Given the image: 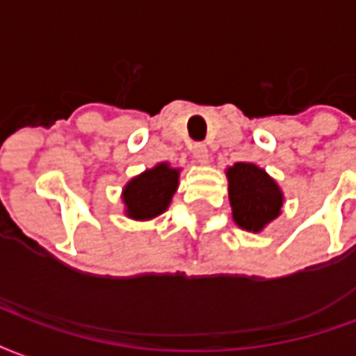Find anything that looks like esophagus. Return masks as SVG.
Masks as SVG:
<instances>
[{"mask_svg": "<svg viewBox=\"0 0 356 356\" xmlns=\"http://www.w3.org/2000/svg\"><path fill=\"white\" fill-rule=\"evenodd\" d=\"M191 153H193V157H195L197 163H201V165H204V163H209V147L204 146V144H193L191 146Z\"/></svg>", "mask_w": 356, "mask_h": 356, "instance_id": "obj_1", "label": "esophagus"}]
</instances>
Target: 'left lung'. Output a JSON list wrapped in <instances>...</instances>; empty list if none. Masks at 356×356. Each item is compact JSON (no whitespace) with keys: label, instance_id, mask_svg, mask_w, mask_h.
<instances>
[{"label":"left lung","instance_id":"1","mask_svg":"<svg viewBox=\"0 0 356 356\" xmlns=\"http://www.w3.org/2000/svg\"><path fill=\"white\" fill-rule=\"evenodd\" d=\"M225 175L229 181L233 220L241 229L260 233L281 214L282 191L264 168L252 163H235Z\"/></svg>","mask_w":356,"mask_h":356}]
</instances>
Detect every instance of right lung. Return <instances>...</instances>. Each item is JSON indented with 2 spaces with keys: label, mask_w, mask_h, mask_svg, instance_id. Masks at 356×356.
<instances>
[{
  "label": "right lung",
  "mask_w": 356,
  "mask_h": 356,
  "mask_svg": "<svg viewBox=\"0 0 356 356\" xmlns=\"http://www.w3.org/2000/svg\"><path fill=\"white\" fill-rule=\"evenodd\" d=\"M178 168L159 163L132 178L123 189L124 214L132 220H152L168 209L178 188Z\"/></svg>",
  "instance_id": "right-lung-1"
}]
</instances>
